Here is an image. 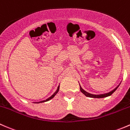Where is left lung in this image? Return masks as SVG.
Instances as JSON below:
<instances>
[{
    "label": "left lung",
    "mask_w": 130,
    "mask_h": 130,
    "mask_svg": "<svg viewBox=\"0 0 130 130\" xmlns=\"http://www.w3.org/2000/svg\"><path fill=\"white\" fill-rule=\"evenodd\" d=\"M120 84H121V83H120L119 84V85H118L115 88V89H113V90H111V91L108 92V93H104V94H91V93H88V92L86 91L85 90H84V89L81 88V86H80V85H79V86H80V90H81V93H83V94H85L86 96H87V97L94 98H103L108 97V96H109L110 95H111L112 94H113L115 91L117 89V88H118Z\"/></svg>",
    "instance_id": "left-lung-1"
}]
</instances>
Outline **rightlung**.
<instances>
[{
    "instance_id": "obj_1",
    "label": "right lung",
    "mask_w": 130,
    "mask_h": 130,
    "mask_svg": "<svg viewBox=\"0 0 130 130\" xmlns=\"http://www.w3.org/2000/svg\"><path fill=\"white\" fill-rule=\"evenodd\" d=\"M59 90V86H58V87H57V89H56V91L54 92V94H53V95H51V96L50 97H49V98H48L47 99H46V100H42V101H38V102H33V103H40L46 102V101H49V100H51V99H53V98H54V96H56V94H57V93H58Z\"/></svg>"
}]
</instances>
